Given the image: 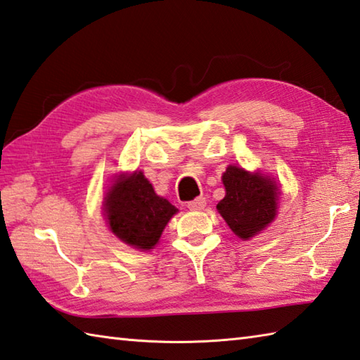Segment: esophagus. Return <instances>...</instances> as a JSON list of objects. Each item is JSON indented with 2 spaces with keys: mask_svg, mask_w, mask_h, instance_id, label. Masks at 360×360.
Masks as SVG:
<instances>
[{
  "mask_svg": "<svg viewBox=\"0 0 360 360\" xmlns=\"http://www.w3.org/2000/svg\"><path fill=\"white\" fill-rule=\"evenodd\" d=\"M206 206V198H202V196H198V198H195L193 201H188L187 202V207L190 210H201Z\"/></svg>",
  "mask_w": 360,
  "mask_h": 360,
  "instance_id": "esophagus-1",
  "label": "esophagus"
}]
</instances>
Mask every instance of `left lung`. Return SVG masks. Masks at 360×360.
I'll return each mask as SVG.
<instances>
[{"mask_svg":"<svg viewBox=\"0 0 360 360\" xmlns=\"http://www.w3.org/2000/svg\"><path fill=\"white\" fill-rule=\"evenodd\" d=\"M226 196L217 204L218 212L236 236L248 240L274 220L278 186L266 176L229 165L223 174Z\"/></svg>","mask_w":360,"mask_h":360,"instance_id":"left-lung-1","label":"left lung"}]
</instances>
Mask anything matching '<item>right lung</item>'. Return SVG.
<instances>
[{
	"instance_id": "1",
	"label": "right lung",
	"mask_w": 360,
	"mask_h": 360,
	"mask_svg": "<svg viewBox=\"0 0 360 360\" xmlns=\"http://www.w3.org/2000/svg\"><path fill=\"white\" fill-rule=\"evenodd\" d=\"M110 231L124 243L151 250L168 220L178 212L170 201L154 193L142 172L120 176L104 201Z\"/></svg>"
}]
</instances>
